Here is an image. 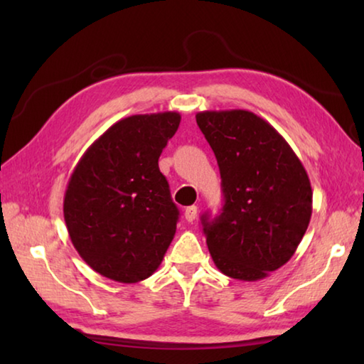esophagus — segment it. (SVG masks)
Wrapping results in <instances>:
<instances>
[{"instance_id": "1", "label": "esophagus", "mask_w": 364, "mask_h": 364, "mask_svg": "<svg viewBox=\"0 0 364 364\" xmlns=\"http://www.w3.org/2000/svg\"><path fill=\"white\" fill-rule=\"evenodd\" d=\"M196 217H197V207L196 205L186 207V210H184V218H186L188 221H194Z\"/></svg>"}]
</instances>
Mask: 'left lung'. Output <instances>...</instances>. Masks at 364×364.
<instances>
[{"instance_id":"8db88e82","label":"left lung","mask_w":364,"mask_h":364,"mask_svg":"<svg viewBox=\"0 0 364 364\" xmlns=\"http://www.w3.org/2000/svg\"><path fill=\"white\" fill-rule=\"evenodd\" d=\"M196 122L217 157L225 205L202 226L215 267L258 281L295 254L311 218L310 178L287 141L244 109L204 110Z\"/></svg>"}]
</instances>
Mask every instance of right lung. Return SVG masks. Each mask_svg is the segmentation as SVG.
<instances>
[{
	"label": "right lung",
	"mask_w": 364,
	"mask_h": 364,
	"mask_svg": "<svg viewBox=\"0 0 364 364\" xmlns=\"http://www.w3.org/2000/svg\"><path fill=\"white\" fill-rule=\"evenodd\" d=\"M178 112L122 119L78 160L64 220L80 257L104 278L133 284L162 263L178 212L159 157L180 127Z\"/></svg>",
	"instance_id": "right-lung-1"
}]
</instances>
